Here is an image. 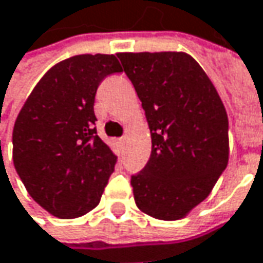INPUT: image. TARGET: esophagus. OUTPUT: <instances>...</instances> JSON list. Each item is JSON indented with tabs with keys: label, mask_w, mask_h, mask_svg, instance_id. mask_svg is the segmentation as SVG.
Returning <instances> with one entry per match:
<instances>
[{
	"label": "esophagus",
	"mask_w": 263,
	"mask_h": 263,
	"mask_svg": "<svg viewBox=\"0 0 263 263\" xmlns=\"http://www.w3.org/2000/svg\"><path fill=\"white\" fill-rule=\"evenodd\" d=\"M124 142H125V138H124V136H123V138H120V139H118V143H120V145H121V146H123V145H124Z\"/></svg>",
	"instance_id": "1"
}]
</instances>
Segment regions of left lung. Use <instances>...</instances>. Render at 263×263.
<instances>
[{"instance_id": "left-lung-1", "label": "left lung", "mask_w": 263, "mask_h": 263, "mask_svg": "<svg viewBox=\"0 0 263 263\" xmlns=\"http://www.w3.org/2000/svg\"><path fill=\"white\" fill-rule=\"evenodd\" d=\"M151 130L146 165L130 179L139 209L176 220L207 198L228 164V115L186 53H120Z\"/></svg>"}]
</instances>
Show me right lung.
I'll return each mask as SVG.
<instances>
[{
    "label": "right lung",
    "instance_id": "1",
    "mask_svg": "<svg viewBox=\"0 0 263 263\" xmlns=\"http://www.w3.org/2000/svg\"><path fill=\"white\" fill-rule=\"evenodd\" d=\"M121 72L114 54H78L35 86L13 128V161L36 203L60 219L100 201L115 155L98 136L95 98L105 77Z\"/></svg>",
    "mask_w": 263,
    "mask_h": 263
}]
</instances>
